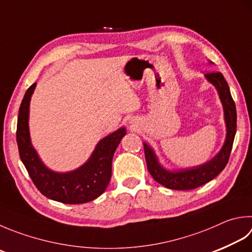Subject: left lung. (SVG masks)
<instances>
[{
    "label": "left lung",
    "instance_id": "obj_1",
    "mask_svg": "<svg viewBox=\"0 0 252 252\" xmlns=\"http://www.w3.org/2000/svg\"><path fill=\"white\" fill-rule=\"evenodd\" d=\"M208 63L213 64L212 61H208ZM204 77L207 80V82L214 85L220 99L226 126L224 144H222L220 151L206 162L189 168L170 170L161 164L153 147L144 141L147 168H148L151 177L167 189L185 191V189H192L201 187V185L210 182L211 180L217 177L228 162L237 127L235 102L231 97L228 84L220 72L207 73Z\"/></svg>",
    "mask_w": 252,
    "mask_h": 252
}]
</instances>
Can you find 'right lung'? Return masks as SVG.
I'll use <instances>...</instances> for the list:
<instances>
[{"instance_id": "add662e5", "label": "right lung", "mask_w": 252, "mask_h": 252, "mask_svg": "<svg viewBox=\"0 0 252 252\" xmlns=\"http://www.w3.org/2000/svg\"><path fill=\"white\" fill-rule=\"evenodd\" d=\"M37 83L23 97L17 118L16 140L23 164L36 188L46 197L64 204H82L97 198L112 177V160L117 146L126 135L123 126L99 140L91 156L77 169L59 172L47 167L32 144L30 105Z\"/></svg>"}]
</instances>
